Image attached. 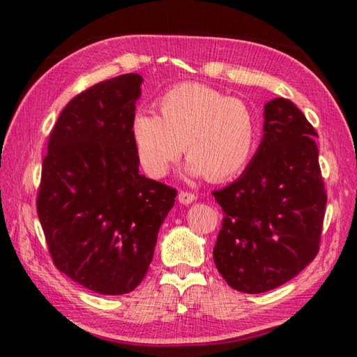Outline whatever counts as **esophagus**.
<instances>
[{"mask_svg": "<svg viewBox=\"0 0 357 357\" xmlns=\"http://www.w3.org/2000/svg\"><path fill=\"white\" fill-rule=\"evenodd\" d=\"M178 200H179V203H183V204H190L192 202L197 200V195H195V193H192V192L181 190L179 195H178Z\"/></svg>", "mask_w": 357, "mask_h": 357, "instance_id": "34e87169", "label": "esophagus"}]
</instances>
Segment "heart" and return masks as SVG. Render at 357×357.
<instances>
[{"mask_svg": "<svg viewBox=\"0 0 357 357\" xmlns=\"http://www.w3.org/2000/svg\"><path fill=\"white\" fill-rule=\"evenodd\" d=\"M159 116L138 114L132 138L149 176L164 178L187 155V172L211 181L234 176L249 164L257 146L255 114L239 99L203 84H181L159 100Z\"/></svg>", "mask_w": 357, "mask_h": 357, "instance_id": "1", "label": "heart"}]
</instances>
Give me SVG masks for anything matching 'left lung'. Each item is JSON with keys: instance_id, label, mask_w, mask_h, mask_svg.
Listing matches in <instances>:
<instances>
[{"instance_id": "obj_1", "label": "left lung", "mask_w": 357, "mask_h": 357, "mask_svg": "<svg viewBox=\"0 0 357 357\" xmlns=\"http://www.w3.org/2000/svg\"><path fill=\"white\" fill-rule=\"evenodd\" d=\"M263 138L245 172L213 192L223 211L213 257L231 288L257 294L283 285L319 250L328 195L317 130L291 100L264 105Z\"/></svg>"}]
</instances>
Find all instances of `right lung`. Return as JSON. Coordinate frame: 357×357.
Masks as SVG:
<instances>
[{
    "instance_id": "obj_1",
    "label": "right lung",
    "mask_w": 357,
    "mask_h": 357,
    "mask_svg": "<svg viewBox=\"0 0 357 357\" xmlns=\"http://www.w3.org/2000/svg\"><path fill=\"white\" fill-rule=\"evenodd\" d=\"M142 82L124 74L75 96L42 162L38 215L48 252L63 274L99 294L140 285L176 198L138 170L132 126Z\"/></svg>"
}]
</instances>
